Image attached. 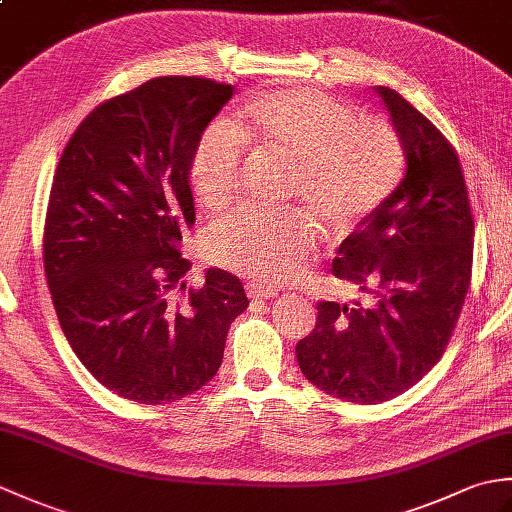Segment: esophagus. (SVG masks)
<instances>
[{"label": "esophagus", "mask_w": 512, "mask_h": 512, "mask_svg": "<svg viewBox=\"0 0 512 512\" xmlns=\"http://www.w3.org/2000/svg\"><path fill=\"white\" fill-rule=\"evenodd\" d=\"M246 292L250 299H273L279 295V290L275 286H266L262 281H248Z\"/></svg>", "instance_id": "obj_1"}]
</instances>
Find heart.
Instances as JSON below:
<instances>
[{"instance_id": "b5f03b06", "label": "heart", "mask_w": 512, "mask_h": 512, "mask_svg": "<svg viewBox=\"0 0 512 512\" xmlns=\"http://www.w3.org/2000/svg\"><path fill=\"white\" fill-rule=\"evenodd\" d=\"M246 147L295 162L292 195L330 233L372 215L402 173V147L380 118H356L352 105L317 90L255 94L231 125L211 123L189 156V182L206 211L220 213L239 195ZM312 226L299 213L239 211L204 239L209 262L279 284L308 266Z\"/></svg>"}]
</instances>
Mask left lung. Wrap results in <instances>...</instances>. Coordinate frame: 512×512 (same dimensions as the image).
<instances>
[{"instance_id": "1", "label": "left lung", "mask_w": 512, "mask_h": 512, "mask_svg": "<svg viewBox=\"0 0 512 512\" xmlns=\"http://www.w3.org/2000/svg\"><path fill=\"white\" fill-rule=\"evenodd\" d=\"M374 92L405 151V176L332 262L334 277L374 301H319L317 325L297 343L303 376L358 405L396 398L440 361L473 266V213L458 154L396 90Z\"/></svg>"}]
</instances>
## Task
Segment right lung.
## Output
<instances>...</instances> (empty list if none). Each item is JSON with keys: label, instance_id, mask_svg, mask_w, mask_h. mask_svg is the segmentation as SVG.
Listing matches in <instances>:
<instances>
[{"label": "right lung", "instance_id": "right-lung-1", "mask_svg": "<svg viewBox=\"0 0 512 512\" xmlns=\"http://www.w3.org/2000/svg\"><path fill=\"white\" fill-rule=\"evenodd\" d=\"M233 92L200 76L151 79L92 110L54 173L43 266L61 330L103 387L140 405L209 383L248 308L226 270L189 288L178 248L195 222L191 149Z\"/></svg>", "mask_w": 512, "mask_h": 512}]
</instances>
